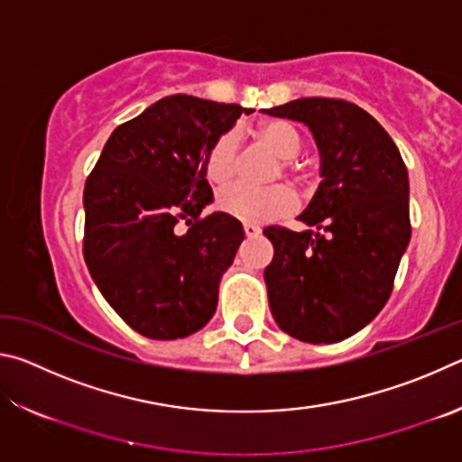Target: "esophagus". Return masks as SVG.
Instances as JSON below:
<instances>
[{"mask_svg": "<svg viewBox=\"0 0 462 462\" xmlns=\"http://www.w3.org/2000/svg\"><path fill=\"white\" fill-rule=\"evenodd\" d=\"M245 234H246V238H256L261 234V228L253 224H245Z\"/></svg>", "mask_w": 462, "mask_h": 462, "instance_id": "1", "label": "esophagus"}]
</instances>
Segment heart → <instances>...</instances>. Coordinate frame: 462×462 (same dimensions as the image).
<instances>
[{"label":"heart","instance_id":"obj_1","mask_svg":"<svg viewBox=\"0 0 462 462\" xmlns=\"http://www.w3.org/2000/svg\"><path fill=\"white\" fill-rule=\"evenodd\" d=\"M264 146H269L281 161H293L301 151V136L291 124L283 120H269L256 130ZM236 136L224 132L209 144L206 152V177L214 185H228L236 177ZM297 193L289 185H273L254 189L248 185H234L217 198L224 214L246 224H269L279 217L293 214L297 209Z\"/></svg>","mask_w":462,"mask_h":462}]
</instances>
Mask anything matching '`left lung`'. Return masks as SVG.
I'll return each instance as SVG.
<instances>
[{
    "instance_id": "1",
    "label": "left lung",
    "mask_w": 462,
    "mask_h": 462,
    "mask_svg": "<svg viewBox=\"0 0 462 462\" xmlns=\"http://www.w3.org/2000/svg\"><path fill=\"white\" fill-rule=\"evenodd\" d=\"M264 114L306 124L319 151V181L297 220L269 226L264 269L281 330L310 344L340 342L385 306L410 245V181L385 128L350 101L301 97Z\"/></svg>"
}]
</instances>
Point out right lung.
Here are the masks:
<instances>
[{
  "label": "right lung",
  "mask_w": 462,
  "mask_h": 462,
  "mask_svg": "<svg viewBox=\"0 0 462 462\" xmlns=\"http://www.w3.org/2000/svg\"><path fill=\"white\" fill-rule=\"evenodd\" d=\"M254 109L169 96L112 132L83 191V256L124 322L154 340L185 338L212 319L242 224L214 201L206 152ZM190 228L181 233L176 224Z\"/></svg>",
  "instance_id": "right-lung-1"
}]
</instances>
